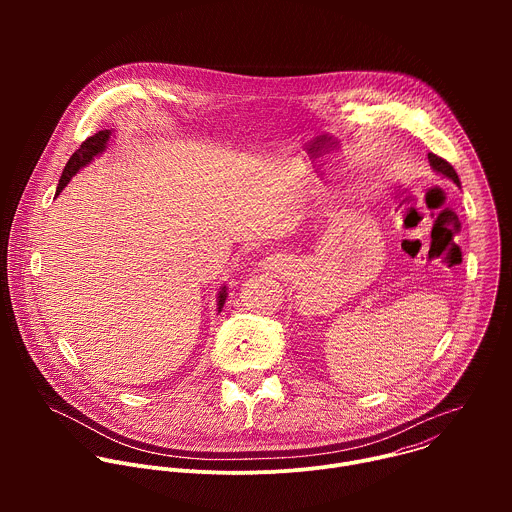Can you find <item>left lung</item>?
I'll return each instance as SVG.
<instances>
[{
	"label": "left lung",
	"instance_id": "1",
	"mask_svg": "<svg viewBox=\"0 0 512 512\" xmlns=\"http://www.w3.org/2000/svg\"><path fill=\"white\" fill-rule=\"evenodd\" d=\"M427 160H429V166H431L435 172H440V174L448 176L450 180H454V184H456V186H460V178H458L456 170L452 168V164H448L444 158L435 156V154H427Z\"/></svg>",
	"mask_w": 512,
	"mask_h": 512
}]
</instances>
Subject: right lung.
<instances>
[{
  "instance_id": "add662e5",
  "label": "right lung",
  "mask_w": 512,
  "mask_h": 512,
  "mask_svg": "<svg viewBox=\"0 0 512 512\" xmlns=\"http://www.w3.org/2000/svg\"><path fill=\"white\" fill-rule=\"evenodd\" d=\"M109 135H111V131L109 129H103V131H97L95 135H91V137H87L83 143H81V148L70 156V160H68V164L64 166V172H62V176H60V182H58V188H56V194L70 182V178L75 176L81 168H85L95 156H99L101 152H105V148H107V141H109ZM225 300H227V289L223 287L221 291H218V312L223 310V306H225Z\"/></svg>"
}]
</instances>
